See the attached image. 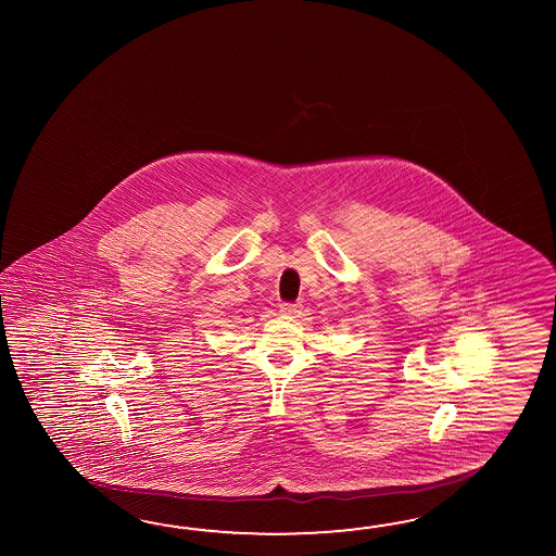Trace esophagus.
<instances>
[{"label": "esophagus", "instance_id": "1", "mask_svg": "<svg viewBox=\"0 0 556 556\" xmlns=\"http://www.w3.org/2000/svg\"><path fill=\"white\" fill-rule=\"evenodd\" d=\"M280 312L282 314H286V316H298L300 312H302V304L300 302H283V304H280Z\"/></svg>", "mask_w": 556, "mask_h": 556}]
</instances>
